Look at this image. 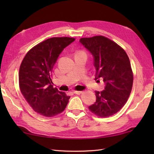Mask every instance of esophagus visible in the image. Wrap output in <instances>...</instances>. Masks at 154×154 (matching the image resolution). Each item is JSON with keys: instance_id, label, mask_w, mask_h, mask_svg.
Instances as JSON below:
<instances>
[{"instance_id": "obj_1", "label": "esophagus", "mask_w": 154, "mask_h": 154, "mask_svg": "<svg viewBox=\"0 0 154 154\" xmlns=\"http://www.w3.org/2000/svg\"><path fill=\"white\" fill-rule=\"evenodd\" d=\"M73 93L76 94H80L82 92H81V91H74Z\"/></svg>"}]
</instances>
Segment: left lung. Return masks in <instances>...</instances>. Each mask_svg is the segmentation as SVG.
Instances as JSON below:
<instances>
[{"instance_id":"1","label":"left lung","mask_w":154,"mask_h":154,"mask_svg":"<svg viewBox=\"0 0 154 154\" xmlns=\"http://www.w3.org/2000/svg\"><path fill=\"white\" fill-rule=\"evenodd\" d=\"M79 42L93 57L95 79L101 78L105 83L103 91H95L96 102L89 109L98 116H112L122 109L131 93L133 73L128 56L115 42L102 35L81 38Z\"/></svg>"}]
</instances>
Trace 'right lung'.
Segmentation results:
<instances>
[{"label":"right lung","mask_w":154,"mask_h":154,"mask_svg":"<svg viewBox=\"0 0 154 154\" xmlns=\"http://www.w3.org/2000/svg\"><path fill=\"white\" fill-rule=\"evenodd\" d=\"M75 38H51L41 42L25 55L19 70L23 96L35 112L51 117L63 112L70 97L51 85V71L59 55Z\"/></svg>","instance_id":"add662e5"}]
</instances>
